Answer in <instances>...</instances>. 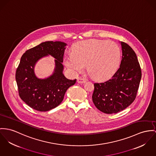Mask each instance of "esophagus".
<instances>
[{"instance_id":"1","label":"esophagus","mask_w":156,"mask_h":156,"mask_svg":"<svg viewBox=\"0 0 156 156\" xmlns=\"http://www.w3.org/2000/svg\"><path fill=\"white\" fill-rule=\"evenodd\" d=\"M86 82V80L84 79V78H78L77 79V83H79V84H83V83H85Z\"/></svg>"}]
</instances>
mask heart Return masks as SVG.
Wrapping results in <instances>:
<instances>
[{"label":"heart","instance_id":"b5f03b06","mask_svg":"<svg viewBox=\"0 0 156 156\" xmlns=\"http://www.w3.org/2000/svg\"><path fill=\"white\" fill-rule=\"evenodd\" d=\"M120 59L121 50L118 44L105 40L91 39L75 44L72 53L65 56L64 62L74 73L83 71L87 65L91 78L104 80L117 71Z\"/></svg>","mask_w":156,"mask_h":156}]
</instances>
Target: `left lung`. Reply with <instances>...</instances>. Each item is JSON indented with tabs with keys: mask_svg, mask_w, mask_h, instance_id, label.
Segmentation results:
<instances>
[{
	"mask_svg": "<svg viewBox=\"0 0 156 156\" xmlns=\"http://www.w3.org/2000/svg\"><path fill=\"white\" fill-rule=\"evenodd\" d=\"M120 43L122 58L119 68L110 80L94 84L93 101L99 110L107 114L116 113L132 103L141 79V69L135 51L127 43Z\"/></svg>",
	"mask_w": 156,
	"mask_h": 156,
	"instance_id": "8db88e82",
	"label": "left lung"
}]
</instances>
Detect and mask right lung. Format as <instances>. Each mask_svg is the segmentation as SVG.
<instances>
[{
    "instance_id": "obj_1",
    "label": "right lung",
    "mask_w": 156,
    "mask_h": 156,
    "mask_svg": "<svg viewBox=\"0 0 156 156\" xmlns=\"http://www.w3.org/2000/svg\"><path fill=\"white\" fill-rule=\"evenodd\" d=\"M66 44L60 41H46L27 50L16 69L15 78L19 96L30 108L46 112L58 106L65 94L76 80L67 79L63 74L62 62ZM51 55L56 59L54 73L46 79L35 76L34 68L40 58Z\"/></svg>"
}]
</instances>
